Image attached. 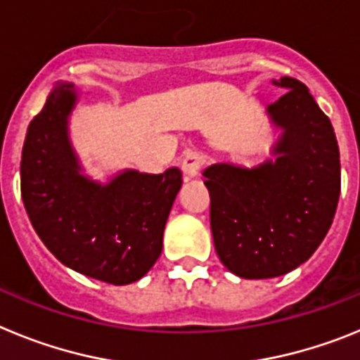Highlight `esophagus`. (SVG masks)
I'll return each instance as SVG.
<instances>
[{
	"label": "esophagus",
	"mask_w": 360,
	"mask_h": 360,
	"mask_svg": "<svg viewBox=\"0 0 360 360\" xmlns=\"http://www.w3.org/2000/svg\"><path fill=\"white\" fill-rule=\"evenodd\" d=\"M203 165L202 153L198 151H186L182 158V171L186 178H195L200 174V169Z\"/></svg>",
	"instance_id": "obj_1"
}]
</instances>
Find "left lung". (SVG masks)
I'll use <instances>...</instances> for the list:
<instances>
[{
	"label": "left lung",
	"mask_w": 360,
	"mask_h": 360,
	"mask_svg": "<svg viewBox=\"0 0 360 360\" xmlns=\"http://www.w3.org/2000/svg\"><path fill=\"white\" fill-rule=\"evenodd\" d=\"M272 84L285 91L266 106L270 122L281 129L274 158L250 169L221 162L203 171L214 249L245 279L278 278L307 262L326 236L341 195L330 119L297 79Z\"/></svg>",
	"instance_id": "1"
}]
</instances>
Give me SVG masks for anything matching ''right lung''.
Returning <instances> with one entry per match:
<instances>
[{
    "mask_svg": "<svg viewBox=\"0 0 360 360\" xmlns=\"http://www.w3.org/2000/svg\"><path fill=\"white\" fill-rule=\"evenodd\" d=\"M77 101L72 82H57L28 126L21 198L37 236L63 265L98 281L129 285L160 256L182 171L124 169L108 184L86 176L68 133Z\"/></svg>",
    "mask_w": 360,
    "mask_h": 360,
    "instance_id": "1",
    "label": "right lung"
}]
</instances>
